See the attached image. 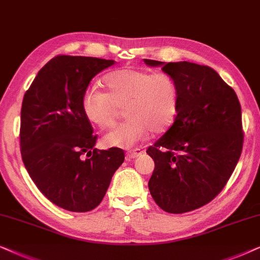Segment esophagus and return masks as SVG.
I'll use <instances>...</instances> for the list:
<instances>
[{
	"instance_id": "1",
	"label": "esophagus",
	"mask_w": 260,
	"mask_h": 260,
	"mask_svg": "<svg viewBox=\"0 0 260 260\" xmlns=\"http://www.w3.org/2000/svg\"><path fill=\"white\" fill-rule=\"evenodd\" d=\"M141 153H143V151L139 150V148H136V150L128 151L126 153V157H127V159H134V158L139 157Z\"/></svg>"
}]
</instances>
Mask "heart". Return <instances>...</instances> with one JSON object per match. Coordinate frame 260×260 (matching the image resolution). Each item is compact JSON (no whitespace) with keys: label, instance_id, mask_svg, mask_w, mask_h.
<instances>
[{"label":"heart","instance_id":"heart-1","mask_svg":"<svg viewBox=\"0 0 260 260\" xmlns=\"http://www.w3.org/2000/svg\"><path fill=\"white\" fill-rule=\"evenodd\" d=\"M106 92L86 90L82 110L86 120L99 128L112 126L119 108L127 117L103 137L106 147L133 148L152 131L162 133L174 122L178 107V86L165 72L124 68L103 78Z\"/></svg>","mask_w":260,"mask_h":260}]
</instances>
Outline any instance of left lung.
<instances>
[{
	"instance_id": "obj_1",
	"label": "left lung",
	"mask_w": 260,
	"mask_h": 260,
	"mask_svg": "<svg viewBox=\"0 0 260 260\" xmlns=\"http://www.w3.org/2000/svg\"><path fill=\"white\" fill-rule=\"evenodd\" d=\"M144 61L161 67L178 86L174 123L146 151L154 161L148 189L165 212H191L215 199L238 164L244 143L240 102L207 65Z\"/></svg>"
}]
</instances>
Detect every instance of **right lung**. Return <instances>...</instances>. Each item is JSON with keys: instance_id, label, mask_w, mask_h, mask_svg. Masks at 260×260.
I'll list each match as a JSON object with an SVG mask.
<instances>
[{"instance_id": "obj_1", "label": "right lung", "mask_w": 260, "mask_h": 260, "mask_svg": "<svg viewBox=\"0 0 260 260\" xmlns=\"http://www.w3.org/2000/svg\"><path fill=\"white\" fill-rule=\"evenodd\" d=\"M113 64L115 60L57 55L38 72L23 96V164L38 189L70 212L95 209L124 160L121 148H94L98 136L82 110L90 81Z\"/></svg>"}]
</instances>
